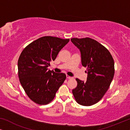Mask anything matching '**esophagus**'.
Returning a JSON list of instances; mask_svg holds the SVG:
<instances>
[{"label": "esophagus", "mask_w": 130, "mask_h": 130, "mask_svg": "<svg viewBox=\"0 0 130 130\" xmlns=\"http://www.w3.org/2000/svg\"><path fill=\"white\" fill-rule=\"evenodd\" d=\"M66 77L68 79H73V77H71V76H69L68 75L66 76Z\"/></svg>", "instance_id": "obj_1"}]
</instances>
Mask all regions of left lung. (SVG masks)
Instances as JSON below:
<instances>
[{"instance_id": "obj_1", "label": "left lung", "mask_w": 130, "mask_h": 130, "mask_svg": "<svg viewBox=\"0 0 130 130\" xmlns=\"http://www.w3.org/2000/svg\"><path fill=\"white\" fill-rule=\"evenodd\" d=\"M80 51L81 61L86 67V82L76 79L77 87L72 90L76 102L83 106L96 104L107 91L114 76V61L104 46L90 38L71 39Z\"/></svg>"}]
</instances>
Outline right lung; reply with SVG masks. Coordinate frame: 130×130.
I'll use <instances>...</instances> for the list:
<instances>
[{"label":"right lung","instance_id":"right-lung-1","mask_svg":"<svg viewBox=\"0 0 130 130\" xmlns=\"http://www.w3.org/2000/svg\"><path fill=\"white\" fill-rule=\"evenodd\" d=\"M69 39L45 36L37 39L24 49L18 62V76L26 95L40 105L51 102L66 80L63 73H55L48 67Z\"/></svg>","mask_w":130,"mask_h":130}]
</instances>
